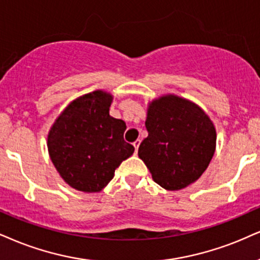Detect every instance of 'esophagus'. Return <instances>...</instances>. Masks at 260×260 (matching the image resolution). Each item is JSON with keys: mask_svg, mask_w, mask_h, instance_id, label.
Instances as JSON below:
<instances>
[{"mask_svg": "<svg viewBox=\"0 0 260 260\" xmlns=\"http://www.w3.org/2000/svg\"><path fill=\"white\" fill-rule=\"evenodd\" d=\"M140 143H141V141H140V140H136L135 142L133 143L134 147H135V153H137V150H139V146H140Z\"/></svg>", "mask_w": 260, "mask_h": 260, "instance_id": "1", "label": "esophagus"}]
</instances>
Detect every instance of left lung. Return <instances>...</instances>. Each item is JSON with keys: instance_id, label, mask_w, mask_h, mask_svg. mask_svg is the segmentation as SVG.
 <instances>
[{"instance_id": "8db88e82", "label": "left lung", "mask_w": 260, "mask_h": 260, "mask_svg": "<svg viewBox=\"0 0 260 260\" xmlns=\"http://www.w3.org/2000/svg\"><path fill=\"white\" fill-rule=\"evenodd\" d=\"M139 156L152 178L168 190H179L204 174L216 149V129L193 102L175 95L149 105Z\"/></svg>"}]
</instances>
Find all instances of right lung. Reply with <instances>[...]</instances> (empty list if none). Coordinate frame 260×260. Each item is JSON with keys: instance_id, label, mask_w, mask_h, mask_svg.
Wrapping results in <instances>:
<instances>
[{"instance_id": "add662e5", "label": "right lung", "mask_w": 260, "mask_h": 260, "mask_svg": "<svg viewBox=\"0 0 260 260\" xmlns=\"http://www.w3.org/2000/svg\"><path fill=\"white\" fill-rule=\"evenodd\" d=\"M111 102L112 95L101 90L82 96L67 106L49 131L50 159L77 190H102L135 150L124 141V121L110 115Z\"/></svg>"}]
</instances>
